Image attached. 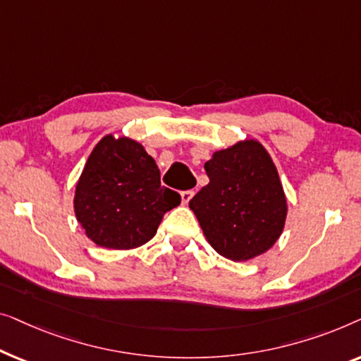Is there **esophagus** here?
<instances>
[{
    "label": "esophagus",
    "instance_id": "1",
    "mask_svg": "<svg viewBox=\"0 0 361 361\" xmlns=\"http://www.w3.org/2000/svg\"><path fill=\"white\" fill-rule=\"evenodd\" d=\"M195 196V191L188 190V191H181V202L183 204H188L191 201V197Z\"/></svg>",
    "mask_w": 361,
    "mask_h": 361
}]
</instances>
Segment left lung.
Returning a JSON list of instances; mask_svg holds the SVG:
<instances>
[{
	"instance_id": "1",
	"label": "left lung",
	"mask_w": 361,
	"mask_h": 361,
	"mask_svg": "<svg viewBox=\"0 0 361 361\" xmlns=\"http://www.w3.org/2000/svg\"><path fill=\"white\" fill-rule=\"evenodd\" d=\"M209 183L190 201L207 242L219 255L247 262L275 245L288 206L270 154L248 139L217 150L204 164Z\"/></svg>"
}]
</instances>
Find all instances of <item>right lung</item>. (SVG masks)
<instances>
[{
    "label": "right lung",
    "mask_w": 361,
    "mask_h": 361,
    "mask_svg": "<svg viewBox=\"0 0 361 361\" xmlns=\"http://www.w3.org/2000/svg\"><path fill=\"white\" fill-rule=\"evenodd\" d=\"M180 202L178 192L161 186L159 166L139 142L109 134L86 160L73 207L96 245L130 250L149 242Z\"/></svg>",
    "instance_id": "1"
}]
</instances>
